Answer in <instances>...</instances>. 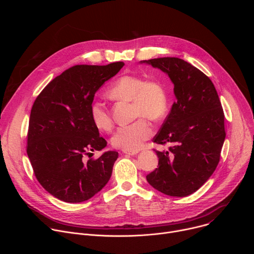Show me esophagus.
<instances>
[{
	"label": "esophagus",
	"mask_w": 254,
	"mask_h": 254,
	"mask_svg": "<svg viewBox=\"0 0 254 254\" xmlns=\"http://www.w3.org/2000/svg\"><path fill=\"white\" fill-rule=\"evenodd\" d=\"M124 154H127V155H129V156H133V155H136L138 152L137 151H123Z\"/></svg>",
	"instance_id": "1"
}]
</instances>
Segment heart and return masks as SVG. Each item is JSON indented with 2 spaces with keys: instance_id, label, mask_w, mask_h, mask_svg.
Listing matches in <instances>:
<instances>
[{
  "instance_id": "1",
  "label": "heart",
  "mask_w": 254,
  "mask_h": 254,
  "mask_svg": "<svg viewBox=\"0 0 254 254\" xmlns=\"http://www.w3.org/2000/svg\"><path fill=\"white\" fill-rule=\"evenodd\" d=\"M106 94L116 100L131 101L134 118L146 117L158 121L165 116L168 108L167 89L156 79L144 80L135 75H124L113 83ZM90 117L98 129H112L114 123L111 114L100 101L91 103ZM153 132L151 124L146 119L139 118L129 125L120 127L112 137V143L115 148L124 151H137Z\"/></svg>"
}]
</instances>
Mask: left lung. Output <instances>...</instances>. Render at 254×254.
<instances>
[{"instance_id": "1", "label": "left lung", "mask_w": 254, "mask_h": 254, "mask_svg": "<svg viewBox=\"0 0 254 254\" xmlns=\"http://www.w3.org/2000/svg\"><path fill=\"white\" fill-rule=\"evenodd\" d=\"M141 63L167 73L176 96L153 138L156 143L172 146L164 152L154 150L159 164L147 181L168 196L186 197L203 186L219 163L226 135L222 105L210 78L187 61L162 57Z\"/></svg>"}]
</instances>
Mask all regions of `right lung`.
<instances>
[{
	"label": "right lung",
	"instance_id": "obj_1",
	"mask_svg": "<svg viewBox=\"0 0 254 254\" xmlns=\"http://www.w3.org/2000/svg\"><path fill=\"white\" fill-rule=\"evenodd\" d=\"M124 65L72 66L50 81L33 103L27 155L38 182L61 201H86L111 179L118 152L85 160L107 143L91 120L90 105L99 87Z\"/></svg>",
	"mask_w": 254,
	"mask_h": 254
}]
</instances>
